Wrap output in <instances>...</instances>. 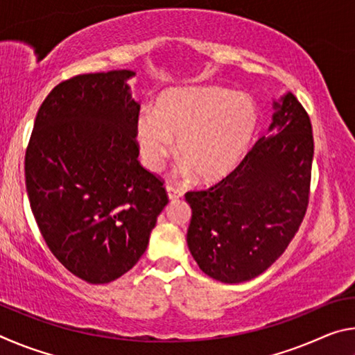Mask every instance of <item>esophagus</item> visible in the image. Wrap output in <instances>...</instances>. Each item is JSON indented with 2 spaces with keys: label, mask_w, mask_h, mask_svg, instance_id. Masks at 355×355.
Returning <instances> with one entry per match:
<instances>
[{
  "label": "esophagus",
  "mask_w": 355,
  "mask_h": 355,
  "mask_svg": "<svg viewBox=\"0 0 355 355\" xmlns=\"http://www.w3.org/2000/svg\"><path fill=\"white\" fill-rule=\"evenodd\" d=\"M166 191H167V194H169V199L171 200L180 199V197L183 196V191L180 189V188H177V186H173V184H166Z\"/></svg>",
  "instance_id": "1"
}]
</instances>
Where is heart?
<instances>
[{
	"label": "heart",
	"instance_id": "obj_1",
	"mask_svg": "<svg viewBox=\"0 0 355 355\" xmlns=\"http://www.w3.org/2000/svg\"><path fill=\"white\" fill-rule=\"evenodd\" d=\"M258 125V107L248 95L220 87L171 89L156 100L153 114L137 119L136 137L144 163L159 169L173 139L184 172L211 183L235 169Z\"/></svg>",
	"mask_w": 355,
	"mask_h": 355
}]
</instances>
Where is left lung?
Here are the masks:
<instances>
[{
  "label": "left lung",
  "mask_w": 355,
  "mask_h": 355,
  "mask_svg": "<svg viewBox=\"0 0 355 355\" xmlns=\"http://www.w3.org/2000/svg\"><path fill=\"white\" fill-rule=\"evenodd\" d=\"M235 169L207 189L184 194L192 218L189 250L199 268L224 284L260 275L284 254L302 224L310 199L313 133L293 94Z\"/></svg>",
  "instance_id": "8db88e82"
}]
</instances>
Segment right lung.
I'll list each match as a JSON object with an SVG mask.
<instances>
[{
  "instance_id": "1",
  "label": "right lung",
  "mask_w": 355,
  "mask_h": 355,
  "mask_svg": "<svg viewBox=\"0 0 355 355\" xmlns=\"http://www.w3.org/2000/svg\"><path fill=\"white\" fill-rule=\"evenodd\" d=\"M131 70L59 83L40 105L25 155L26 191L48 249L92 285L128 272L169 202L142 167Z\"/></svg>"
}]
</instances>
